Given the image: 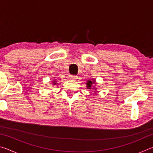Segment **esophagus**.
<instances>
[{
  "mask_svg": "<svg viewBox=\"0 0 153 153\" xmlns=\"http://www.w3.org/2000/svg\"><path fill=\"white\" fill-rule=\"evenodd\" d=\"M69 78L72 79H77V76H74V75H70V76H69Z\"/></svg>",
  "mask_w": 153,
  "mask_h": 153,
  "instance_id": "1",
  "label": "esophagus"
}]
</instances>
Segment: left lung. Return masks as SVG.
I'll return each mask as SVG.
<instances>
[{"label":"left lung","mask_w":153,"mask_h":153,"mask_svg":"<svg viewBox=\"0 0 153 153\" xmlns=\"http://www.w3.org/2000/svg\"><path fill=\"white\" fill-rule=\"evenodd\" d=\"M92 81H88V82H87V87H88V89H91V86H92Z\"/></svg>","instance_id":"obj_1"}]
</instances>
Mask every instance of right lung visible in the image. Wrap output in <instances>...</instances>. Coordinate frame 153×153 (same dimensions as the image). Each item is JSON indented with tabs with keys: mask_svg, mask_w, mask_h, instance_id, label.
<instances>
[{
	"mask_svg": "<svg viewBox=\"0 0 153 153\" xmlns=\"http://www.w3.org/2000/svg\"><path fill=\"white\" fill-rule=\"evenodd\" d=\"M54 84H55V83H54Z\"/></svg>",
	"mask_w": 153,
	"mask_h": 153,
	"instance_id": "obj_1",
	"label": "right lung"
}]
</instances>
